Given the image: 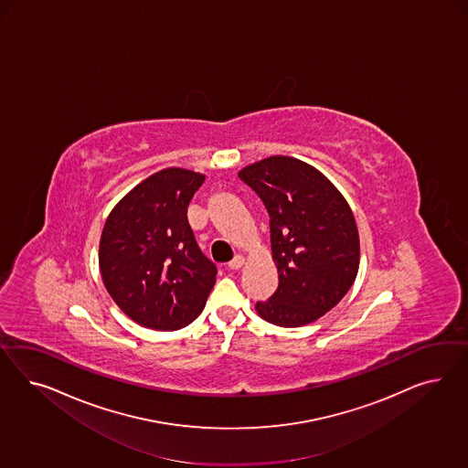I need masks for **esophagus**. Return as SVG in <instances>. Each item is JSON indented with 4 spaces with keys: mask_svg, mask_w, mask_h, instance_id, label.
Masks as SVG:
<instances>
[{
    "mask_svg": "<svg viewBox=\"0 0 468 468\" xmlns=\"http://www.w3.org/2000/svg\"><path fill=\"white\" fill-rule=\"evenodd\" d=\"M243 262H245V257H243V255H235V257L228 262V268H229V270H240L241 266H243Z\"/></svg>",
    "mask_w": 468,
    "mask_h": 468,
    "instance_id": "esophagus-1",
    "label": "esophagus"
}]
</instances>
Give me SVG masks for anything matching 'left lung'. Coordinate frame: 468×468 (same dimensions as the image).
I'll use <instances>...</instances> for the list:
<instances>
[{
  "label": "left lung",
  "instance_id": "1",
  "mask_svg": "<svg viewBox=\"0 0 468 468\" xmlns=\"http://www.w3.org/2000/svg\"><path fill=\"white\" fill-rule=\"evenodd\" d=\"M239 176L270 213L280 274L278 290L255 309L276 326L309 324L354 284L360 255L354 213L323 173L295 157L262 159Z\"/></svg>",
  "mask_w": 468,
  "mask_h": 468
}]
</instances>
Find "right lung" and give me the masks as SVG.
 <instances>
[{
  "mask_svg": "<svg viewBox=\"0 0 468 468\" xmlns=\"http://www.w3.org/2000/svg\"><path fill=\"white\" fill-rule=\"evenodd\" d=\"M204 175L168 168L149 176L108 216L101 276L116 305L141 326L173 331L206 305L216 264L198 249L186 207Z\"/></svg>",
  "mask_w": 468,
  "mask_h": 468,
  "instance_id": "obj_1",
  "label": "right lung"
}]
</instances>
